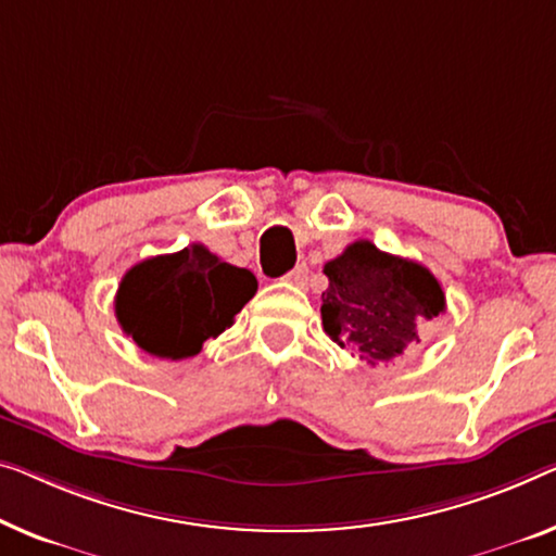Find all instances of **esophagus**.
I'll list each match as a JSON object with an SVG mask.
<instances>
[{
    "mask_svg": "<svg viewBox=\"0 0 556 556\" xmlns=\"http://www.w3.org/2000/svg\"><path fill=\"white\" fill-rule=\"evenodd\" d=\"M287 281H292L296 287H304L306 281H309V269H306V264H296V267L287 275Z\"/></svg>",
    "mask_w": 556,
    "mask_h": 556,
    "instance_id": "1",
    "label": "esophagus"
}]
</instances>
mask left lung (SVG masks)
<instances>
[{"mask_svg": "<svg viewBox=\"0 0 556 556\" xmlns=\"http://www.w3.org/2000/svg\"><path fill=\"white\" fill-rule=\"evenodd\" d=\"M321 325L344 350L369 367L400 357L419 342V327L446 309L439 279L419 262L377 250L357 239L325 264Z\"/></svg>", "mask_w": 556, "mask_h": 556, "instance_id": "left-lung-1", "label": "left lung"}]
</instances>
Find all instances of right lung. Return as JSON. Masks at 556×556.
<instances>
[{
    "label": "right lung",
    "instance_id": "right-lung-1",
    "mask_svg": "<svg viewBox=\"0 0 556 556\" xmlns=\"http://www.w3.org/2000/svg\"><path fill=\"white\" fill-rule=\"evenodd\" d=\"M254 292L250 269L222 262L204 244H189L135 264L119 281L114 314L139 350L160 359H187L231 327Z\"/></svg>",
    "mask_w": 556,
    "mask_h": 556
}]
</instances>
